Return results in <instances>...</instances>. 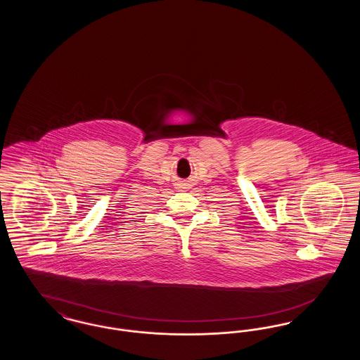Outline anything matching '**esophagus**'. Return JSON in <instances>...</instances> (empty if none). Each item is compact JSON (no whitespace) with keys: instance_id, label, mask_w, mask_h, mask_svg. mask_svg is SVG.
Masks as SVG:
<instances>
[{"instance_id":"esophagus-1","label":"esophagus","mask_w":360,"mask_h":360,"mask_svg":"<svg viewBox=\"0 0 360 360\" xmlns=\"http://www.w3.org/2000/svg\"><path fill=\"white\" fill-rule=\"evenodd\" d=\"M176 186H178V188H179V190H182V188H188V186H190V185H188V181H179Z\"/></svg>"}]
</instances>
